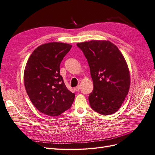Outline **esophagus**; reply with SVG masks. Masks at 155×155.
<instances>
[{
  "instance_id": "34e87169",
  "label": "esophagus",
  "mask_w": 155,
  "mask_h": 155,
  "mask_svg": "<svg viewBox=\"0 0 155 155\" xmlns=\"http://www.w3.org/2000/svg\"><path fill=\"white\" fill-rule=\"evenodd\" d=\"M79 90H80V86H79V85H78L77 87H74V90H75V91H78Z\"/></svg>"
}]
</instances>
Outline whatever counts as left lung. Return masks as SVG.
Returning <instances> with one entry per match:
<instances>
[{
  "label": "left lung",
  "instance_id": "1",
  "mask_svg": "<svg viewBox=\"0 0 155 155\" xmlns=\"http://www.w3.org/2000/svg\"><path fill=\"white\" fill-rule=\"evenodd\" d=\"M77 45L87 60L94 83V90L88 97L90 107L105 116L116 112L130 84L129 69L124 56L110 41L91 40Z\"/></svg>",
  "mask_w": 155,
  "mask_h": 155
}]
</instances>
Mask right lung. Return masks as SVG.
Instances as JSON below:
<instances>
[{"label":"right lung","mask_w":155,"mask_h":155,"mask_svg":"<svg viewBox=\"0 0 155 155\" xmlns=\"http://www.w3.org/2000/svg\"><path fill=\"white\" fill-rule=\"evenodd\" d=\"M72 45L51 42L38 47L32 53L24 71L26 93L39 112L58 116L68 110L75 95L65 86L60 65Z\"/></svg>","instance_id":"right-lung-1"}]
</instances>
